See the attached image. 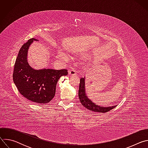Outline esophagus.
Instances as JSON below:
<instances>
[{
    "mask_svg": "<svg viewBox=\"0 0 148 148\" xmlns=\"http://www.w3.org/2000/svg\"><path fill=\"white\" fill-rule=\"evenodd\" d=\"M69 74L70 76H75V75H77V73L75 72V70H70L69 71Z\"/></svg>",
    "mask_w": 148,
    "mask_h": 148,
    "instance_id": "obj_1",
    "label": "esophagus"
}]
</instances>
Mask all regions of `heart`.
I'll return each mask as SVG.
<instances>
[{
	"label": "heart",
	"mask_w": 148,
	"mask_h": 148,
	"mask_svg": "<svg viewBox=\"0 0 148 148\" xmlns=\"http://www.w3.org/2000/svg\"><path fill=\"white\" fill-rule=\"evenodd\" d=\"M57 56H58V57L59 58H60V59H61L62 60H64V61H67L69 59V56L66 53H65L64 52H62V51L59 52L58 53ZM87 56L88 57L89 56L87 55Z\"/></svg>",
	"instance_id": "obj_1"
}]
</instances>
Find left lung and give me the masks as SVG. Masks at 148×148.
<instances>
[{"instance_id": "8db88e82", "label": "left lung", "mask_w": 148, "mask_h": 148, "mask_svg": "<svg viewBox=\"0 0 148 148\" xmlns=\"http://www.w3.org/2000/svg\"><path fill=\"white\" fill-rule=\"evenodd\" d=\"M85 84H86V77L81 78L80 79V82H79L78 97H79V101L81 102V104L84 107L94 112L105 113L111 111V110L114 109L115 107H116V105H115V106H112V107H102L93 102L87 97L86 91Z\"/></svg>"}]
</instances>
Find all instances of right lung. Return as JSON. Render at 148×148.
<instances>
[{"mask_svg": "<svg viewBox=\"0 0 148 148\" xmlns=\"http://www.w3.org/2000/svg\"><path fill=\"white\" fill-rule=\"evenodd\" d=\"M34 38H30L21 47L13 74L14 83L19 92L24 97L38 103H49L54 97L59 78L68 74L66 69L56 70L42 69L35 70L27 61V53Z\"/></svg>", "mask_w": 148, "mask_h": 148, "instance_id": "right-lung-1", "label": "right lung"}]
</instances>
